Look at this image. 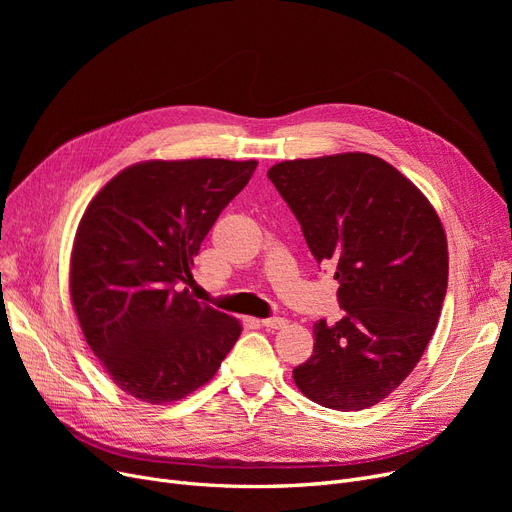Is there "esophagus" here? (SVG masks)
<instances>
[{
  "label": "esophagus",
  "instance_id": "esophagus-1",
  "mask_svg": "<svg viewBox=\"0 0 512 512\" xmlns=\"http://www.w3.org/2000/svg\"><path fill=\"white\" fill-rule=\"evenodd\" d=\"M261 326H265L267 330H282L288 326V319L284 317H265L261 319Z\"/></svg>",
  "mask_w": 512,
  "mask_h": 512
}]
</instances>
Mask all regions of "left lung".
<instances>
[{"label": "left lung", "mask_w": 512, "mask_h": 512, "mask_svg": "<svg viewBox=\"0 0 512 512\" xmlns=\"http://www.w3.org/2000/svg\"><path fill=\"white\" fill-rule=\"evenodd\" d=\"M267 178L317 263L334 265L344 317L313 326L294 384L321 407L361 411L396 390L432 338L448 286L442 222L419 188L369 153L292 159Z\"/></svg>", "instance_id": "obj_1"}]
</instances>
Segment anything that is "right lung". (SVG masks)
<instances>
[{"label": "right lung", "instance_id": "obj_1", "mask_svg": "<svg viewBox=\"0 0 512 512\" xmlns=\"http://www.w3.org/2000/svg\"><path fill=\"white\" fill-rule=\"evenodd\" d=\"M257 161H143L89 203L70 259V297L87 344L118 388L166 405L207 384L240 324L182 284L222 209Z\"/></svg>", "mask_w": 512, "mask_h": 512}]
</instances>
